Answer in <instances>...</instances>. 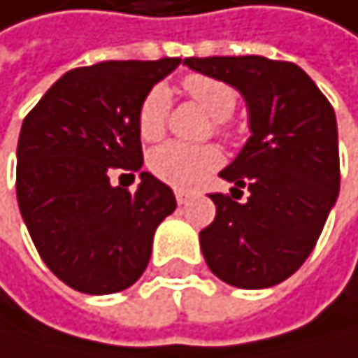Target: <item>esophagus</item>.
<instances>
[{
    "label": "esophagus",
    "mask_w": 358,
    "mask_h": 358,
    "mask_svg": "<svg viewBox=\"0 0 358 358\" xmlns=\"http://www.w3.org/2000/svg\"><path fill=\"white\" fill-rule=\"evenodd\" d=\"M175 199H177V203H179V205H185L189 199H192V194L185 192V189H177V192H175Z\"/></svg>",
    "instance_id": "34e87169"
}]
</instances>
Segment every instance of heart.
I'll return each instance as SVG.
<instances>
[{"label":"heart","mask_w":358,"mask_h":358,"mask_svg":"<svg viewBox=\"0 0 358 358\" xmlns=\"http://www.w3.org/2000/svg\"><path fill=\"white\" fill-rule=\"evenodd\" d=\"M185 92L216 120V129L222 131V120L236 108V90L229 84L205 75H189L183 82ZM171 108V92L164 86H155L142 99L138 110V134L142 140L155 142L164 136L166 116ZM220 151L214 147H187V144L169 142L153 149L149 155V171L175 187H194L211 171L220 166Z\"/></svg>","instance_id":"obj_1"}]
</instances>
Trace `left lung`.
Instances as JSON below:
<instances>
[{
	"label": "left lung",
	"mask_w": 358,
	"mask_h": 358,
	"mask_svg": "<svg viewBox=\"0 0 358 358\" xmlns=\"http://www.w3.org/2000/svg\"><path fill=\"white\" fill-rule=\"evenodd\" d=\"M183 64L236 88L250 138L220 177L231 196L209 194L216 218L201 250L220 281L264 289L289 278L311 255L339 196L337 120L329 99L292 62L264 55L185 58ZM246 187L244 203L232 192Z\"/></svg>",
	"instance_id": "obj_1"
}]
</instances>
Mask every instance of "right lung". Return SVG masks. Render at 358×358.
<instances>
[{
    "label": "right lung",
    "instance_id": "right-lung-1",
    "mask_svg": "<svg viewBox=\"0 0 358 358\" xmlns=\"http://www.w3.org/2000/svg\"><path fill=\"white\" fill-rule=\"evenodd\" d=\"M179 62L73 69L23 120L21 216L47 268L77 292L103 296L131 287L149 266L155 229L177 207L173 189L151 173H141L134 195L112 186L109 173L142 171L140 103Z\"/></svg>",
    "mask_w": 358,
    "mask_h": 358
}]
</instances>
